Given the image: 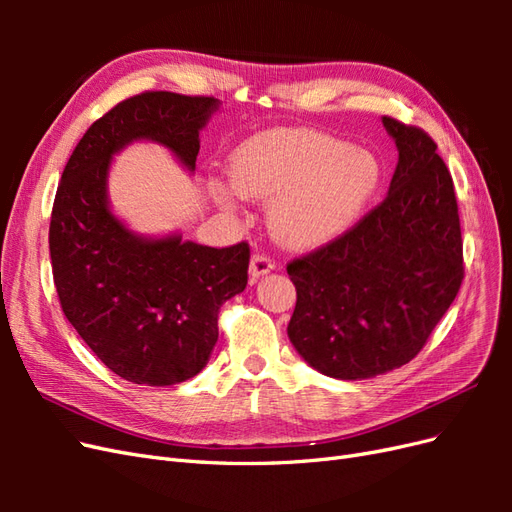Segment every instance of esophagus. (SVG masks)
I'll use <instances>...</instances> for the list:
<instances>
[{
    "instance_id": "esophagus-1",
    "label": "esophagus",
    "mask_w": 512,
    "mask_h": 512,
    "mask_svg": "<svg viewBox=\"0 0 512 512\" xmlns=\"http://www.w3.org/2000/svg\"><path fill=\"white\" fill-rule=\"evenodd\" d=\"M273 267L275 265H273L271 258L262 256V254H256V256H252V262H250V277H252V280H258V277L271 273Z\"/></svg>"
}]
</instances>
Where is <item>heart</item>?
Here are the masks:
<instances>
[{"label": "heart", "mask_w": 512, "mask_h": 512, "mask_svg": "<svg viewBox=\"0 0 512 512\" xmlns=\"http://www.w3.org/2000/svg\"><path fill=\"white\" fill-rule=\"evenodd\" d=\"M228 177L239 196L271 200L267 226L275 241L314 250L361 220L380 190L382 164L371 151L316 130H267L230 153ZM211 192L222 209H237L226 185Z\"/></svg>", "instance_id": "obj_1"}]
</instances>
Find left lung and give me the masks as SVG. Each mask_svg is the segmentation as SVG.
<instances>
[{"label":"left lung","instance_id":"1","mask_svg":"<svg viewBox=\"0 0 512 512\" xmlns=\"http://www.w3.org/2000/svg\"><path fill=\"white\" fill-rule=\"evenodd\" d=\"M382 123L399 153L389 194L346 235L288 265L297 288L290 342L337 380L412 361L463 280L457 198L438 145L397 119Z\"/></svg>","mask_w":512,"mask_h":512}]
</instances>
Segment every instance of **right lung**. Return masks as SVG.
<instances>
[{
  "label": "right lung",
  "mask_w": 512,
  "mask_h": 512,
  "mask_svg": "<svg viewBox=\"0 0 512 512\" xmlns=\"http://www.w3.org/2000/svg\"><path fill=\"white\" fill-rule=\"evenodd\" d=\"M220 104L170 91L119 102L85 132L55 194L49 247L61 309L91 352L134 384L170 386L203 371L220 307L245 290L250 245L138 235L111 209V162L149 141L194 173L198 134Z\"/></svg>",
  "instance_id": "obj_1"
}]
</instances>
